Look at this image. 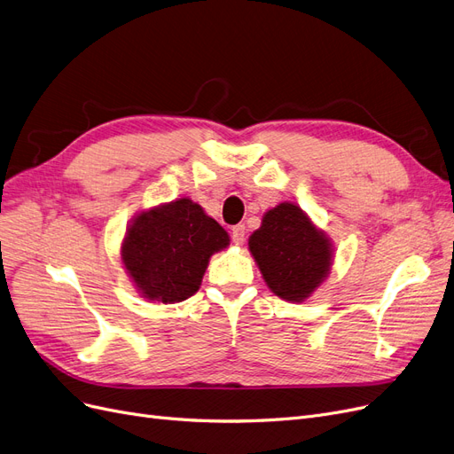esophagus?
I'll return each mask as SVG.
<instances>
[{
  "label": "esophagus",
  "instance_id": "1",
  "mask_svg": "<svg viewBox=\"0 0 454 454\" xmlns=\"http://www.w3.org/2000/svg\"><path fill=\"white\" fill-rule=\"evenodd\" d=\"M231 241L236 245H243V241H245V226L243 224H238L231 228Z\"/></svg>",
  "mask_w": 454,
  "mask_h": 454
}]
</instances>
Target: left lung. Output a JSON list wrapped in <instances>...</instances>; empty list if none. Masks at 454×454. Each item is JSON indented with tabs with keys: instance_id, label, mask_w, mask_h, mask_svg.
I'll use <instances>...</instances> for the list:
<instances>
[{
	"instance_id": "left-lung-1",
	"label": "left lung",
	"mask_w": 454,
	"mask_h": 454,
	"mask_svg": "<svg viewBox=\"0 0 454 454\" xmlns=\"http://www.w3.org/2000/svg\"><path fill=\"white\" fill-rule=\"evenodd\" d=\"M248 251L270 290L286 301L309 298L328 277L333 254L326 233L290 201L264 215Z\"/></svg>"
}]
</instances>
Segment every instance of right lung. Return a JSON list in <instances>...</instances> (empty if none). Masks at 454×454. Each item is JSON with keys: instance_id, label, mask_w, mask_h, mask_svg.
<instances>
[{"instance_id": "add662e5", "label": "right lung", "mask_w": 454, "mask_h": 454, "mask_svg": "<svg viewBox=\"0 0 454 454\" xmlns=\"http://www.w3.org/2000/svg\"><path fill=\"white\" fill-rule=\"evenodd\" d=\"M230 245V236L188 198L141 211L122 241V264L149 301L179 303L196 294L209 258Z\"/></svg>"}]
</instances>
